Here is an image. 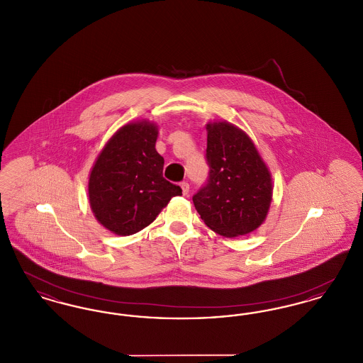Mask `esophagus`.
<instances>
[{
    "label": "esophagus",
    "mask_w": 363,
    "mask_h": 363,
    "mask_svg": "<svg viewBox=\"0 0 363 363\" xmlns=\"http://www.w3.org/2000/svg\"><path fill=\"white\" fill-rule=\"evenodd\" d=\"M181 189H182V194L184 196H188V193H189V184L188 182H181Z\"/></svg>",
    "instance_id": "obj_1"
}]
</instances>
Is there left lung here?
Instances as JSON below:
<instances>
[{
    "label": "left lung",
    "instance_id": "obj_1",
    "mask_svg": "<svg viewBox=\"0 0 363 363\" xmlns=\"http://www.w3.org/2000/svg\"><path fill=\"white\" fill-rule=\"evenodd\" d=\"M207 182L193 196L204 223L223 237L252 233L265 219L272 181L253 141L228 122L208 123Z\"/></svg>",
    "mask_w": 363,
    "mask_h": 363
}]
</instances>
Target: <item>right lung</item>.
I'll use <instances>...</instances> for the list:
<instances>
[{"instance_id": "1", "label": "right lung", "mask_w": 363, "mask_h": 363, "mask_svg": "<svg viewBox=\"0 0 363 363\" xmlns=\"http://www.w3.org/2000/svg\"><path fill=\"white\" fill-rule=\"evenodd\" d=\"M155 123H128L108 140L89 175V204L99 223L132 235L151 225L178 185L163 178L164 159L156 152Z\"/></svg>"}]
</instances>
